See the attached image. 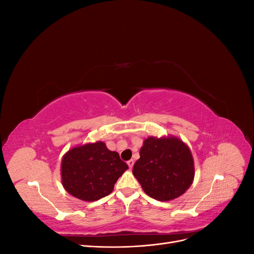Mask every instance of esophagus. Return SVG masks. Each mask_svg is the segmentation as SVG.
<instances>
[{
	"mask_svg": "<svg viewBox=\"0 0 254 254\" xmlns=\"http://www.w3.org/2000/svg\"><path fill=\"white\" fill-rule=\"evenodd\" d=\"M133 163H134V162H133V160H129L128 162H127V164H128V166H129L130 168H132V166H133Z\"/></svg>",
	"mask_w": 254,
	"mask_h": 254,
	"instance_id": "34e87169",
	"label": "esophagus"
}]
</instances>
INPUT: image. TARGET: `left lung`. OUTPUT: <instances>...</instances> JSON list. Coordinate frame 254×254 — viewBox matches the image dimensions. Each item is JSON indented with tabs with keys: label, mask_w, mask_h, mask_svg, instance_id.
<instances>
[{
	"label": "left lung",
	"mask_w": 254,
	"mask_h": 254,
	"mask_svg": "<svg viewBox=\"0 0 254 254\" xmlns=\"http://www.w3.org/2000/svg\"><path fill=\"white\" fill-rule=\"evenodd\" d=\"M132 174L149 197L170 201L186 193L193 183L194 159L189 146L178 137L149 136L143 143Z\"/></svg>",
	"instance_id": "obj_1"
}]
</instances>
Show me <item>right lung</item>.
Wrapping results in <instances>:
<instances>
[{
	"mask_svg": "<svg viewBox=\"0 0 254 254\" xmlns=\"http://www.w3.org/2000/svg\"><path fill=\"white\" fill-rule=\"evenodd\" d=\"M128 170L117 151L104 142L89 143L68 150L61 161V179L68 194L83 201L108 196L114 184Z\"/></svg>",
	"mask_w": 254,
	"mask_h": 254,
	"instance_id": "obj_1",
	"label": "right lung"
}]
</instances>
